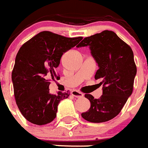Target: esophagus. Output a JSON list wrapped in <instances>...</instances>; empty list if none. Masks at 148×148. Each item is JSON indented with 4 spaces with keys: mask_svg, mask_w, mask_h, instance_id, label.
<instances>
[{
    "mask_svg": "<svg viewBox=\"0 0 148 148\" xmlns=\"http://www.w3.org/2000/svg\"><path fill=\"white\" fill-rule=\"evenodd\" d=\"M71 95H72L73 96L77 97V98H82V97H83V96H84L83 93L80 92H78V91H77V90L72 91V92H71Z\"/></svg>",
    "mask_w": 148,
    "mask_h": 148,
    "instance_id": "34e87169",
    "label": "esophagus"
}]
</instances>
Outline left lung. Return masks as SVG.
<instances>
[{"instance_id": "left-lung-1", "label": "left lung", "mask_w": 148, "mask_h": 148, "mask_svg": "<svg viewBox=\"0 0 148 148\" xmlns=\"http://www.w3.org/2000/svg\"><path fill=\"white\" fill-rule=\"evenodd\" d=\"M77 48L88 47L99 69L95 79L103 85V95L94 99L85 94L89 99V110L82 114L86 121L105 122L118 115L133 89L136 66L132 49L113 31L104 30L84 38Z\"/></svg>"}]
</instances>
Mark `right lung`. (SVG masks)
Segmentation results:
<instances>
[{"label":"right lung","mask_w":148,"mask_h":148,"mask_svg":"<svg viewBox=\"0 0 148 148\" xmlns=\"http://www.w3.org/2000/svg\"><path fill=\"white\" fill-rule=\"evenodd\" d=\"M82 39L66 38L43 31L23 44L18 50L12 73L16 104L27 121L42 125L56 117L60 102L70 92H49L50 81L60 79L56 73L64 52Z\"/></svg>","instance_id":"1"}]
</instances>
